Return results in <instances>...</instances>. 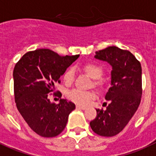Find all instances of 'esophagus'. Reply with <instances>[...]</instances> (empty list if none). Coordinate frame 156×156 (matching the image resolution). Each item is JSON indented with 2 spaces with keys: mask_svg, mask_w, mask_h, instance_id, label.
Instances as JSON below:
<instances>
[{
  "mask_svg": "<svg viewBox=\"0 0 156 156\" xmlns=\"http://www.w3.org/2000/svg\"><path fill=\"white\" fill-rule=\"evenodd\" d=\"M76 108H78V109H82V110H85L86 109V107L84 106H81V105H76Z\"/></svg>",
  "mask_w": 156,
  "mask_h": 156,
  "instance_id": "1",
  "label": "esophagus"
}]
</instances>
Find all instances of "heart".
I'll list each match as a JSON object with an SVG mask.
<instances>
[{
  "instance_id": "1",
  "label": "heart",
  "mask_w": 156,
  "mask_h": 156,
  "mask_svg": "<svg viewBox=\"0 0 156 156\" xmlns=\"http://www.w3.org/2000/svg\"><path fill=\"white\" fill-rule=\"evenodd\" d=\"M82 70L86 73L89 77L94 79V85L98 89H102L104 82L99 78H101L103 74L102 67L95 62H88L82 66ZM74 78V70L73 68H67L63 74L62 79L66 84H71ZM67 98L71 101L79 105H88L90 101L96 98V94L93 91H82L79 90H72L67 94Z\"/></svg>"
}]
</instances>
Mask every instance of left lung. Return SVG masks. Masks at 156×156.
I'll return each instance as SVG.
<instances>
[{
    "label": "left lung",
    "mask_w": 156,
    "mask_h": 156,
    "mask_svg": "<svg viewBox=\"0 0 156 156\" xmlns=\"http://www.w3.org/2000/svg\"><path fill=\"white\" fill-rule=\"evenodd\" d=\"M98 59L112 67L111 87L105 95L106 109H96L97 116L90 123L92 130L101 136H113L128 125L137 110L142 96L140 62L129 51L112 46L96 51Z\"/></svg>",
    "instance_id": "obj_1"
}]
</instances>
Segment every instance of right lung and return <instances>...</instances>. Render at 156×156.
<instances>
[{"label":"right lung","mask_w":156,"mask_h":156,"mask_svg":"<svg viewBox=\"0 0 156 156\" xmlns=\"http://www.w3.org/2000/svg\"><path fill=\"white\" fill-rule=\"evenodd\" d=\"M79 55L60 56L49 49H37L24 54L13 70L14 96L18 111L28 126L43 137H55L62 133L75 105L66 99L51 103L49 94L60 76ZM55 96L62 94L54 92Z\"/></svg>","instance_id":"obj_1"}]
</instances>
